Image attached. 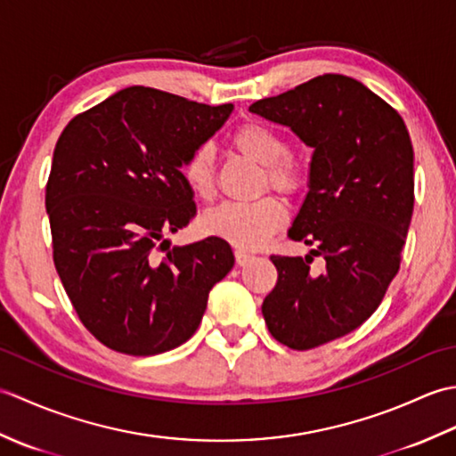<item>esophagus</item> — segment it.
<instances>
[{
    "label": "esophagus",
    "mask_w": 456,
    "mask_h": 456,
    "mask_svg": "<svg viewBox=\"0 0 456 456\" xmlns=\"http://www.w3.org/2000/svg\"><path fill=\"white\" fill-rule=\"evenodd\" d=\"M250 260H253V255H248V253H245V250H235V263L239 265V266H247Z\"/></svg>",
    "instance_id": "34e87169"
}]
</instances>
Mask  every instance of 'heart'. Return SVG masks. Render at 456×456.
Segmentation results:
<instances>
[{
    "instance_id": "heart-1",
    "label": "heart",
    "mask_w": 456,
    "mask_h": 456,
    "mask_svg": "<svg viewBox=\"0 0 456 456\" xmlns=\"http://www.w3.org/2000/svg\"><path fill=\"white\" fill-rule=\"evenodd\" d=\"M235 147L266 167V183L282 193L304 188L305 170L289 157V142L278 129L260 121H247L231 134ZM182 178L188 190L201 201L216 193V154L211 144H200L182 164ZM289 213L278 198H263L248 203L227 201L209 209L201 219L208 235L225 240L239 250L266 247L288 225Z\"/></svg>"
}]
</instances>
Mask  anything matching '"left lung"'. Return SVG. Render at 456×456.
I'll return each instance as SVG.
<instances>
[{"instance_id": "1", "label": "left lung", "mask_w": 456, "mask_h": 456, "mask_svg": "<svg viewBox=\"0 0 456 456\" xmlns=\"http://www.w3.org/2000/svg\"><path fill=\"white\" fill-rule=\"evenodd\" d=\"M314 149L309 191L289 239L305 258L273 255L278 282L263 302L268 331L307 351L361 327L402 263L413 213V147L390 103L343 74H323L248 108ZM323 256L322 273L309 271Z\"/></svg>"}]
</instances>
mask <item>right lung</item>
<instances>
[{"label":"right lung","instance_id":"right-lung-1","mask_svg":"<svg viewBox=\"0 0 456 456\" xmlns=\"http://www.w3.org/2000/svg\"><path fill=\"white\" fill-rule=\"evenodd\" d=\"M231 111L131 86L76 115L56 142L45 196L54 266L84 327L111 351L186 343L235 265L217 237L164 240L196 216L180 167Z\"/></svg>","mask_w":456,"mask_h":456}]
</instances>
